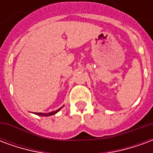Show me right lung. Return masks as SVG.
<instances>
[{"label": "right lung", "mask_w": 153, "mask_h": 153, "mask_svg": "<svg viewBox=\"0 0 153 153\" xmlns=\"http://www.w3.org/2000/svg\"><path fill=\"white\" fill-rule=\"evenodd\" d=\"M60 109H61V108H60L59 110H57V111H52V112L47 113V114H45V113H36V115H40V116H49V115H54V114L57 113Z\"/></svg>", "instance_id": "add662e5"}]
</instances>
